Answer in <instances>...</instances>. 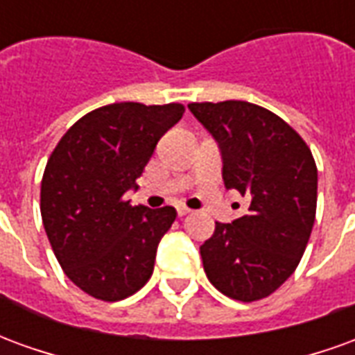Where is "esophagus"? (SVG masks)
Listing matches in <instances>:
<instances>
[{"mask_svg": "<svg viewBox=\"0 0 355 355\" xmlns=\"http://www.w3.org/2000/svg\"><path fill=\"white\" fill-rule=\"evenodd\" d=\"M177 213H178V216H184V215H188V213H190V209L184 207V205H178Z\"/></svg>", "mask_w": 355, "mask_h": 355, "instance_id": "esophagus-1", "label": "esophagus"}]
</instances>
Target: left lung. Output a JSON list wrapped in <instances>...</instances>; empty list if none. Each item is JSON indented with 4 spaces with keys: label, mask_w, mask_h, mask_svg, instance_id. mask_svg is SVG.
I'll list each match as a JSON object with an SVG mask.
<instances>
[{
    "label": "left lung",
    "mask_w": 355,
    "mask_h": 355,
    "mask_svg": "<svg viewBox=\"0 0 355 355\" xmlns=\"http://www.w3.org/2000/svg\"><path fill=\"white\" fill-rule=\"evenodd\" d=\"M193 117L215 139L226 190L249 207L216 223L200 247L209 282L226 297L253 302L289 279L312 234L318 169L310 148L282 117L245 101L193 102Z\"/></svg>",
    "instance_id": "obj_1"
}]
</instances>
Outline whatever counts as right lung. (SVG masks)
Returning <instances> with one entry per match:
<instances>
[{
	"label": "right lung",
	"instance_id": "right-lung-1",
	"mask_svg": "<svg viewBox=\"0 0 355 355\" xmlns=\"http://www.w3.org/2000/svg\"><path fill=\"white\" fill-rule=\"evenodd\" d=\"M182 114V104H108L76 121L51 154L43 226L64 274L91 297L127 298L154 272L159 239L177 211L132 207L121 198L139 188L157 140Z\"/></svg>",
	"mask_w": 355,
	"mask_h": 355
}]
</instances>
